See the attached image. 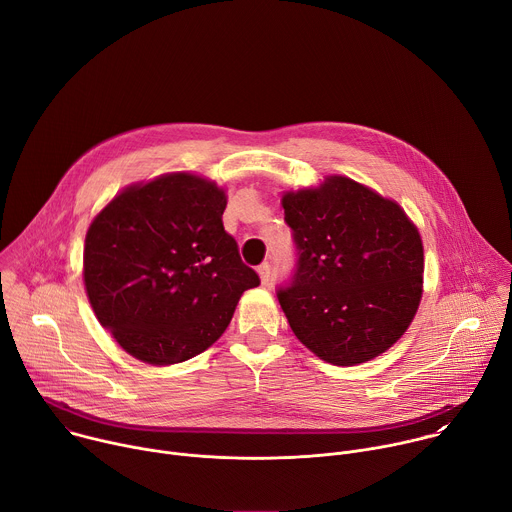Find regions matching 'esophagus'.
Returning <instances> with one entry per match:
<instances>
[{
	"mask_svg": "<svg viewBox=\"0 0 512 512\" xmlns=\"http://www.w3.org/2000/svg\"><path fill=\"white\" fill-rule=\"evenodd\" d=\"M257 271H259V275H261V283H263V285H269V281H271V265L265 261V263H261V265L257 267Z\"/></svg>",
	"mask_w": 512,
	"mask_h": 512,
	"instance_id": "1",
	"label": "esophagus"
}]
</instances>
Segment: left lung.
I'll list each match as a JSON object with an SVG mask.
<instances>
[{"label":"left lung","mask_w":512,"mask_h":512,"mask_svg":"<svg viewBox=\"0 0 512 512\" xmlns=\"http://www.w3.org/2000/svg\"><path fill=\"white\" fill-rule=\"evenodd\" d=\"M281 204L296 245V267L277 287L291 330L338 367L385 352L421 300L415 225L397 202L342 176L287 192Z\"/></svg>","instance_id":"left-lung-1"}]
</instances>
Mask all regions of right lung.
Wrapping results in <instances>:
<instances>
[{"label": "right lung", "instance_id": "add662e5", "mask_svg": "<svg viewBox=\"0 0 512 512\" xmlns=\"http://www.w3.org/2000/svg\"><path fill=\"white\" fill-rule=\"evenodd\" d=\"M227 196L170 174L115 196L85 241V287L105 330L150 364L188 360L227 330L259 275L223 227Z\"/></svg>", "mask_w": 512, "mask_h": 512}]
</instances>
